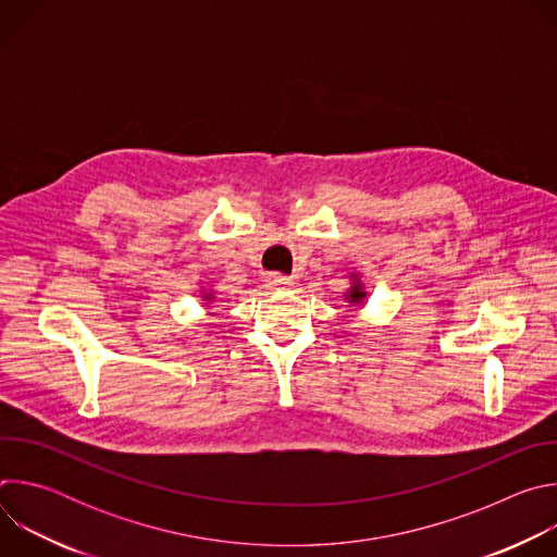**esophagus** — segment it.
I'll use <instances>...</instances> for the list:
<instances>
[{"instance_id": "1", "label": "esophagus", "mask_w": 557, "mask_h": 557, "mask_svg": "<svg viewBox=\"0 0 557 557\" xmlns=\"http://www.w3.org/2000/svg\"><path fill=\"white\" fill-rule=\"evenodd\" d=\"M269 284H271L273 288H286V286L290 284V280L284 277V275H271V277H269Z\"/></svg>"}]
</instances>
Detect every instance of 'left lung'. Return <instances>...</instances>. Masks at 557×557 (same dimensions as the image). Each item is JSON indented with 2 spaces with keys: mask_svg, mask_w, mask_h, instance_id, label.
I'll return each mask as SVG.
<instances>
[{
  "mask_svg": "<svg viewBox=\"0 0 557 557\" xmlns=\"http://www.w3.org/2000/svg\"><path fill=\"white\" fill-rule=\"evenodd\" d=\"M350 288L344 293V299L348 301V306H363L368 290L366 284L361 282V273H350Z\"/></svg>",
  "mask_w": 557,
  "mask_h": 557,
  "instance_id": "1",
  "label": "left lung"
}]
</instances>
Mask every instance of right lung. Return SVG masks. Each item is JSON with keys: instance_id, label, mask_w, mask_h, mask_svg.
I'll list each match as a JSON object with an SVG mask.
<instances>
[{"instance_id": "add662e5", "label": "right lung", "mask_w": 557, "mask_h": 557, "mask_svg": "<svg viewBox=\"0 0 557 557\" xmlns=\"http://www.w3.org/2000/svg\"><path fill=\"white\" fill-rule=\"evenodd\" d=\"M200 297H202L205 306H211V304H215V293H213L211 288H200Z\"/></svg>"}]
</instances>
